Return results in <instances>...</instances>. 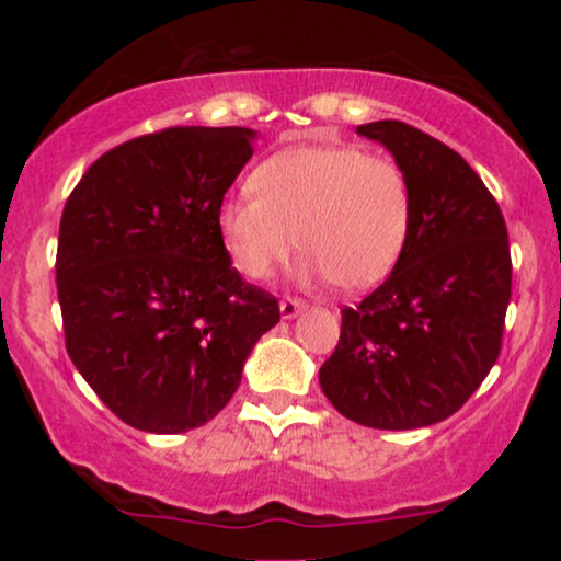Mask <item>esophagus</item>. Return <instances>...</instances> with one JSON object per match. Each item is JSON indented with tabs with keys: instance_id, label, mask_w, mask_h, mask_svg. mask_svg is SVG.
<instances>
[{
	"instance_id": "34e87169",
	"label": "esophagus",
	"mask_w": 561,
	"mask_h": 561,
	"mask_svg": "<svg viewBox=\"0 0 561 561\" xmlns=\"http://www.w3.org/2000/svg\"><path fill=\"white\" fill-rule=\"evenodd\" d=\"M304 309H306V304L296 301V298H286V301H280V317L283 319H296Z\"/></svg>"
}]
</instances>
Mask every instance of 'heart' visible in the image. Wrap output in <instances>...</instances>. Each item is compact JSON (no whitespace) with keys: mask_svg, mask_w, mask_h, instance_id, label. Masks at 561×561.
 Instances as JSON below:
<instances>
[{"mask_svg":"<svg viewBox=\"0 0 561 561\" xmlns=\"http://www.w3.org/2000/svg\"><path fill=\"white\" fill-rule=\"evenodd\" d=\"M252 188L219 209V232L248 278H267L298 242L309 250L304 278L347 290L380 283L401 257L411 191L396 160L352 145H301L260 163Z\"/></svg>","mask_w":561,"mask_h":561,"instance_id":"b5f03b06","label":"heart"}]
</instances>
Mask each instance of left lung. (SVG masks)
Instances as JSON below:
<instances>
[{
  "label": "left lung",
  "instance_id": "8db88e82",
  "mask_svg": "<svg viewBox=\"0 0 561 561\" xmlns=\"http://www.w3.org/2000/svg\"><path fill=\"white\" fill-rule=\"evenodd\" d=\"M411 191L403 252L380 288L342 311L319 382L342 416L403 432L462 409L501 352L511 301L508 229L467 160L398 119L359 125Z\"/></svg>",
  "mask_w": 561,
  "mask_h": 561
}]
</instances>
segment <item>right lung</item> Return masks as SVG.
<instances>
[{
  "mask_svg": "<svg viewBox=\"0 0 561 561\" xmlns=\"http://www.w3.org/2000/svg\"><path fill=\"white\" fill-rule=\"evenodd\" d=\"M257 133L171 127L104 152L60 217L66 350L114 416L150 434L229 403L278 301L240 278L219 209Z\"/></svg>",
  "mask_w": 561,
  "mask_h": 561,
  "instance_id": "add662e5",
  "label": "right lung"
}]
</instances>
